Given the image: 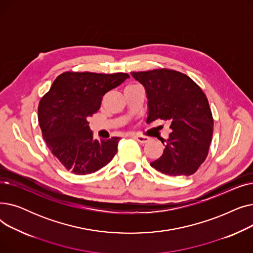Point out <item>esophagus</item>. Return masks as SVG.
<instances>
[{
  "label": "esophagus",
  "instance_id": "1",
  "mask_svg": "<svg viewBox=\"0 0 253 253\" xmlns=\"http://www.w3.org/2000/svg\"><path fill=\"white\" fill-rule=\"evenodd\" d=\"M135 138L137 139V141H139L140 143H145L150 140V137L148 136H143V135H135Z\"/></svg>",
  "mask_w": 253,
  "mask_h": 253
}]
</instances>
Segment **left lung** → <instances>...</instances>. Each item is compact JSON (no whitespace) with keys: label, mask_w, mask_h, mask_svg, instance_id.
Listing matches in <instances>:
<instances>
[{"label":"left lung","mask_w":253,"mask_h":253,"mask_svg":"<svg viewBox=\"0 0 253 253\" xmlns=\"http://www.w3.org/2000/svg\"><path fill=\"white\" fill-rule=\"evenodd\" d=\"M145 89L147 123L163 120L171 132L163 155L151 166L170 176L192 175L205 161L213 133V118L206 95L191 78L172 70L131 73Z\"/></svg>","instance_id":"obj_1"}]
</instances>
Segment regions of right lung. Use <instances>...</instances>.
<instances>
[{
  "label": "right lung",
  "mask_w": 253,
  "mask_h": 253,
  "mask_svg": "<svg viewBox=\"0 0 253 253\" xmlns=\"http://www.w3.org/2000/svg\"><path fill=\"white\" fill-rule=\"evenodd\" d=\"M128 74L66 72L59 75L40 100L39 124L47 147L66 170L85 175L109 164L120 137L94 139L88 119L106 92L121 85Z\"/></svg>",
  "instance_id": "add662e5"
}]
</instances>
